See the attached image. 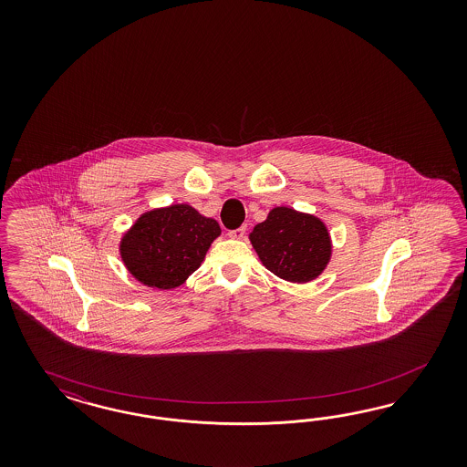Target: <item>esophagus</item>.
<instances>
[{
	"label": "esophagus",
	"mask_w": 467,
	"mask_h": 467,
	"mask_svg": "<svg viewBox=\"0 0 467 467\" xmlns=\"http://www.w3.org/2000/svg\"><path fill=\"white\" fill-rule=\"evenodd\" d=\"M244 233H246V226L238 227V229H233L227 233L229 238H234V240H243L244 238Z\"/></svg>",
	"instance_id": "1"
}]
</instances>
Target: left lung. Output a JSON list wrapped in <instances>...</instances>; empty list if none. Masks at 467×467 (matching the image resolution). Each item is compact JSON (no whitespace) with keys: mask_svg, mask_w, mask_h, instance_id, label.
<instances>
[{"mask_svg":"<svg viewBox=\"0 0 467 467\" xmlns=\"http://www.w3.org/2000/svg\"><path fill=\"white\" fill-rule=\"evenodd\" d=\"M262 264L291 283H308L326 269L330 238L322 221L287 207L270 211L250 234Z\"/></svg>","mask_w":467,"mask_h":467,"instance_id":"1","label":"left lung"}]
</instances>
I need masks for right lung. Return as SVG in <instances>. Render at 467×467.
<instances>
[{"label":"right lung","mask_w":467,"mask_h":467,"mask_svg":"<svg viewBox=\"0 0 467 467\" xmlns=\"http://www.w3.org/2000/svg\"><path fill=\"white\" fill-rule=\"evenodd\" d=\"M221 227L190 207L171 205L143 213L121 241L128 270L150 287L171 289L203 262Z\"/></svg>","instance_id":"right-lung-1"}]
</instances>
